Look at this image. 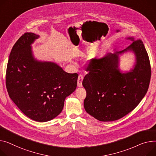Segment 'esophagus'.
Listing matches in <instances>:
<instances>
[{"mask_svg":"<svg viewBox=\"0 0 156 156\" xmlns=\"http://www.w3.org/2000/svg\"><path fill=\"white\" fill-rule=\"evenodd\" d=\"M83 80V75H80L78 78V81H77V86L78 87H82V81Z\"/></svg>","mask_w":156,"mask_h":156,"instance_id":"obj_1","label":"esophagus"}]
</instances>
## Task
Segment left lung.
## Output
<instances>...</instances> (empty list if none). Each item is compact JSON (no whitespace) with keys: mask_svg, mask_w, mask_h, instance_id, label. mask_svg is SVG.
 Listing matches in <instances>:
<instances>
[{"mask_svg":"<svg viewBox=\"0 0 156 156\" xmlns=\"http://www.w3.org/2000/svg\"><path fill=\"white\" fill-rule=\"evenodd\" d=\"M132 44L122 51L91 59L82 85L87 91L86 112L101 122L117 120L136 108L147 91L151 68L148 54L140 39L126 38ZM135 56L129 72L119 68V57L126 52Z\"/></svg>","mask_w":156,"mask_h":156,"instance_id":"8db88e82","label":"left lung"}]
</instances>
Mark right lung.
<instances>
[{
	"instance_id": "1",
	"label": "right lung",
	"mask_w": 156,
	"mask_h": 156,
	"mask_svg": "<svg viewBox=\"0 0 156 156\" xmlns=\"http://www.w3.org/2000/svg\"><path fill=\"white\" fill-rule=\"evenodd\" d=\"M39 37L26 33L14 45L7 63L6 87L24 115L45 122L63 110L65 98L76 90L78 75L66 73L54 62L35 58L31 44Z\"/></svg>"
}]
</instances>
